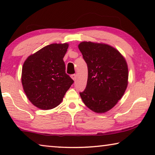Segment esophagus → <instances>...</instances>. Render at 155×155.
<instances>
[{"label":"esophagus","instance_id":"1","mask_svg":"<svg viewBox=\"0 0 155 155\" xmlns=\"http://www.w3.org/2000/svg\"><path fill=\"white\" fill-rule=\"evenodd\" d=\"M71 77H72V78L74 81H75L76 79H77V75L76 74H72V75H71Z\"/></svg>","mask_w":155,"mask_h":155}]
</instances>
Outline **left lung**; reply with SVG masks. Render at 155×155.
I'll list each match as a JSON object with an SVG mask.
<instances>
[{"instance_id": "8db88e82", "label": "left lung", "mask_w": 155, "mask_h": 155, "mask_svg": "<svg viewBox=\"0 0 155 155\" xmlns=\"http://www.w3.org/2000/svg\"><path fill=\"white\" fill-rule=\"evenodd\" d=\"M78 49L88 69L87 86L80 92L81 99L91 111H108L122 98L127 87V63L117 50L108 44L83 41Z\"/></svg>"}]
</instances>
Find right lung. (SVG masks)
Instances as JSON below:
<instances>
[{
    "mask_svg": "<svg viewBox=\"0 0 155 155\" xmlns=\"http://www.w3.org/2000/svg\"><path fill=\"white\" fill-rule=\"evenodd\" d=\"M68 44H52L26 59L22 70V84L28 99L39 109H53L61 103L74 83L65 73L64 58Z\"/></svg>",
    "mask_w": 155,
    "mask_h": 155,
    "instance_id": "right-lung-1",
    "label": "right lung"
}]
</instances>
